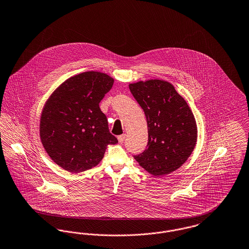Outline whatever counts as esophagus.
Returning <instances> with one entry per match:
<instances>
[{"mask_svg":"<svg viewBox=\"0 0 249 249\" xmlns=\"http://www.w3.org/2000/svg\"><path fill=\"white\" fill-rule=\"evenodd\" d=\"M125 138H126V134H125V133H124V134H121V135H119V136L117 137V139H118V142H119L120 144H122V143L124 142Z\"/></svg>","mask_w":249,"mask_h":249,"instance_id":"34e87169","label":"esophagus"}]
</instances>
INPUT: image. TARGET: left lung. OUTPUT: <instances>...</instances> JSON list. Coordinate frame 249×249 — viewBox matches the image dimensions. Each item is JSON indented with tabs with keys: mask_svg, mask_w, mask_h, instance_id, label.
<instances>
[{
	"mask_svg": "<svg viewBox=\"0 0 249 249\" xmlns=\"http://www.w3.org/2000/svg\"><path fill=\"white\" fill-rule=\"evenodd\" d=\"M146 115L147 147L134 159L155 177L168 175L190 157L197 126L186 101L167 81L150 79L129 85Z\"/></svg>",
	"mask_w": 249,
	"mask_h": 249,
	"instance_id": "1",
	"label": "left lung"
}]
</instances>
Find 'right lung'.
Returning <instances> with one entry per match:
<instances>
[{"label":"right lung","instance_id":"add662e5","mask_svg":"<svg viewBox=\"0 0 249 249\" xmlns=\"http://www.w3.org/2000/svg\"><path fill=\"white\" fill-rule=\"evenodd\" d=\"M114 78L100 71L70 77L48 98L39 122L41 143L50 158L67 171L88 170L103 160L107 145L117 143L99 103Z\"/></svg>","mask_w":249,"mask_h":249}]
</instances>
